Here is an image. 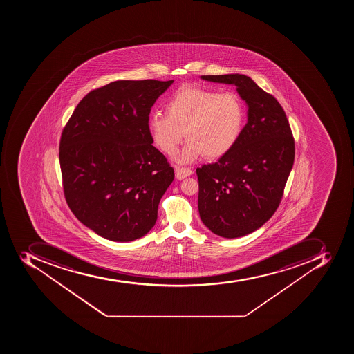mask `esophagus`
Instances as JSON below:
<instances>
[{
	"label": "esophagus",
	"instance_id": "esophagus-1",
	"mask_svg": "<svg viewBox=\"0 0 354 354\" xmlns=\"http://www.w3.org/2000/svg\"><path fill=\"white\" fill-rule=\"evenodd\" d=\"M175 174L177 179H184L186 178L187 176L192 175V170L190 169V168L179 167V166H176Z\"/></svg>",
	"mask_w": 354,
	"mask_h": 354
}]
</instances>
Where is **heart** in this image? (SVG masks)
Masks as SVG:
<instances>
[{
    "mask_svg": "<svg viewBox=\"0 0 354 354\" xmlns=\"http://www.w3.org/2000/svg\"><path fill=\"white\" fill-rule=\"evenodd\" d=\"M243 124L245 107L236 93L189 85L171 96L167 115H151L148 129L153 142L168 155L175 153L186 133L188 142L175 159L187 164L201 156H225L237 144Z\"/></svg>",
    "mask_w": 354,
    "mask_h": 354,
    "instance_id": "heart-1",
    "label": "heart"
}]
</instances>
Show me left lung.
Wrapping results in <instances>:
<instances>
[{
    "label": "left lung",
    "instance_id": "left-lung-1",
    "mask_svg": "<svg viewBox=\"0 0 354 354\" xmlns=\"http://www.w3.org/2000/svg\"><path fill=\"white\" fill-rule=\"evenodd\" d=\"M201 78L234 84L249 107L234 147L217 162L196 169L203 223L221 237H243L267 223L281 203L295 162V138L282 106L249 76Z\"/></svg>",
    "mask_w": 354,
    "mask_h": 354
}]
</instances>
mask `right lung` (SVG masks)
Here are the masks:
<instances>
[{
    "instance_id": "add662e5",
    "label": "right lung",
    "mask_w": 354,
    "mask_h": 354,
    "mask_svg": "<svg viewBox=\"0 0 354 354\" xmlns=\"http://www.w3.org/2000/svg\"><path fill=\"white\" fill-rule=\"evenodd\" d=\"M171 81H116L82 98L62 131L65 201L100 237L127 243L153 228L174 168L148 129L151 106Z\"/></svg>"
}]
</instances>
